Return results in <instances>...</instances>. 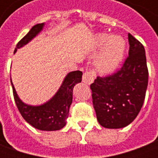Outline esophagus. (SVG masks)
I'll list each match as a JSON object with an SVG mask.
<instances>
[{"mask_svg": "<svg viewBox=\"0 0 158 158\" xmlns=\"http://www.w3.org/2000/svg\"><path fill=\"white\" fill-rule=\"evenodd\" d=\"M96 77V73L93 70H87L84 74H83V82L85 83L87 85H90L94 82V79Z\"/></svg>", "mask_w": 158, "mask_h": 158, "instance_id": "34e87169", "label": "esophagus"}]
</instances>
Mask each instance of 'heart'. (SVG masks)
Returning <instances> with one entry per match:
<instances>
[{
	"mask_svg": "<svg viewBox=\"0 0 158 158\" xmlns=\"http://www.w3.org/2000/svg\"><path fill=\"white\" fill-rule=\"evenodd\" d=\"M97 46H103L95 61L96 68L103 73L114 72L121 63L125 52V41L121 36L100 34L96 36Z\"/></svg>",
	"mask_w": 158,
	"mask_h": 158,
	"instance_id": "obj_1",
	"label": "heart"
}]
</instances>
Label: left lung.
<instances>
[{
    "label": "left lung",
    "instance_id": "obj_1",
    "mask_svg": "<svg viewBox=\"0 0 158 158\" xmlns=\"http://www.w3.org/2000/svg\"><path fill=\"white\" fill-rule=\"evenodd\" d=\"M129 56L118 71L98 76L90 85L92 102L101 125L120 129L132 123L142 107L148 85L145 48L130 34Z\"/></svg>",
    "mask_w": 158,
    "mask_h": 158
}]
</instances>
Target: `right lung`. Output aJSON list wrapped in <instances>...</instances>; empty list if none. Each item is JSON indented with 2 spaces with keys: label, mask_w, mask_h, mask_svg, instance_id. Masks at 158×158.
Here are the masks:
<instances>
[{
  "label": "right lung",
  "mask_w": 158,
  "mask_h": 158,
  "mask_svg": "<svg viewBox=\"0 0 158 158\" xmlns=\"http://www.w3.org/2000/svg\"><path fill=\"white\" fill-rule=\"evenodd\" d=\"M44 23H38L18 43L14 52L28 44L43 29ZM82 72L73 71L66 76L62 85L56 95L49 102L40 106H30L23 103L19 99L12 85V92L19 113L27 123L40 130L54 131L62 129L66 125V120L69 117V107L73 101V89L76 84L81 82Z\"/></svg>",
  "instance_id": "right-lung-1"
}]
</instances>
